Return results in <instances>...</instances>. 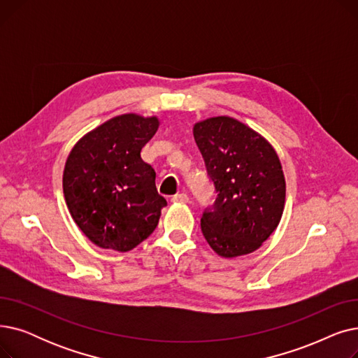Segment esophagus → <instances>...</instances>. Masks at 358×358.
I'll use <instances>...</instances> for the list:
<instances>
[{"instance_id":"34e87169","label":"esophagus","mask_w":358,"mask_h":358,"mask_svg":"<svg viewBox=\"0 0 358 358\" xmlns=\"http://www.w3.org/2000/svg\"><path fill=\"white\" fill-rule=\"evenodd\" d=\"M171 201H174V203H187V201H189V196H187L185 193H180V194L173 196Z\"/></svg>"}]
</instances>
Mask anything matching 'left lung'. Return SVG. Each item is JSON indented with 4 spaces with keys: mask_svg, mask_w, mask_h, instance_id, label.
Masks as SVG:
<instances>
[{
    "mask_svg": "<svg viewBox=\"0 0 358 358\" xmlns=\"http://www.w3.org/2000/svg\"><path fill=\"white\" fill-rule=\"evenodd\" d=\"M193 135L216 193L200 220L206 241L224 258L258 250L285 208L286 182L275 150L232 117L200 122Z\"/></svg>",
    "mask_w": 358,
    "mask_h": 358,
    "instance_id": "obj_1",
    "label": "left lung"
}]
</instances>
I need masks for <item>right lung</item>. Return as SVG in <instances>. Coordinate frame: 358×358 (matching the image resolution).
<instances>
[{"label":"right lung","instance_id":"add662e5","mask_svg":"<svg viewBox=\"0 0 358 358\" xmlns=\"http://www.w3.org/2000/svg\"><path fill=\"white\" fill-rule=\"evenodd\" d=\"M158 126L157 117L117 116L71 150L64 171L68 209L101 248L130 251L158 227L166 200L158 194L155 169L141 158Z\"/></svg>","mask_w":358,"mask_h":358}]
</instances>
